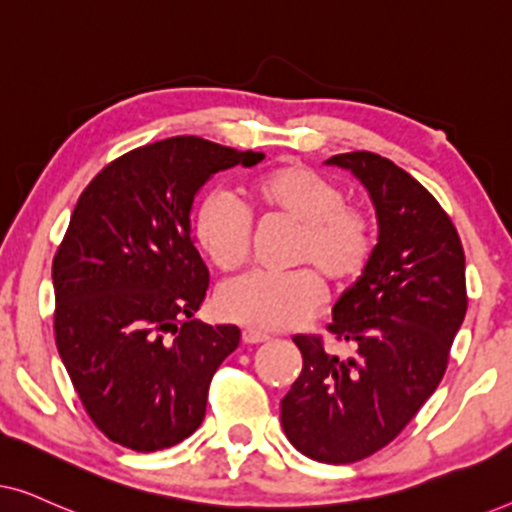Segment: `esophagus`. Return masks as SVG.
<instances>
[{
    "mask_svg": "<svg viewBox=\"0 0 512 512\" xmlns=\"http://www.w3.org/2000/svg\"><path fill=\"white\" fill-rule=\"evenodd\" d=\"M270 335L263 331H256V328H244L242 331V342L244 345H258V342H268Z\"/></svg>",
    "mask_w": 512,
    "mask_h": 512,
    "instance_id": "esophagus-1",
    "label": "esophagus"
}]
</instances>
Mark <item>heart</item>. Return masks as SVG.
Here are the masks:
<instances>
[{
    "mask_svg": "<svg viewBox=\"0 0 512 512\" xmlns=\"http://www.w3.org/2000/svg\"><path fill=\"white\" fill-rule=\"evenodd\" d=\"M244 195L251 212L298 228L291 263L305 268L282 275L251 272L226 284L216 298L221 317L261 331L293 328L324 300L319 275L347 286L373 261V219L324 174L296 163L277 165L247 179ZM193 237L214 268L240 270L251 247L247 209L226 193H209L195 212Z\"/></svg>",
    "mask_w": 512,
    "mask_h": 512,
    "instance_id": "obj_1",
    "label": "heart"
}]
</instances>
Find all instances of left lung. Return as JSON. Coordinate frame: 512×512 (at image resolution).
Segmentation results:
<instances>
[{"mask_svg": "<svg viewBox=\"0 0 512 512\" xmlns=\"http://www.w3.org/2000/svg\"><path fill=\"white\" fill-rule=\"evenodd\" d=\"M375 205L373 261L333 307L328 333L352 342V359L296 335L303 370L282 398V426L298 452L321 464H354L401 433L443 380L466 317V258L438 200L389 158L338 153Z\"/></svg>", "mask_w": 512, "mask_h": 512, "instance_id": "left-lung-1", "label": "left lung"}]
</instances>
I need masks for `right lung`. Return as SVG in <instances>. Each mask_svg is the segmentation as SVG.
<instances>
[{
    "mask_svg": "<svg viewBox=\"0 0 512 512\" xmlns=\"http://www.w3.org/2000/svg\"><path fill=\"white\" fill-rule=\"evenodd\" d=\"M263 158L170 137L111 160L76 202L53 258L55 345L88 417L114 443L165 450L205 419L209 382L240 328L193 319L209 270L191 207L212 174Z\"/></svg>",
    "mask_w": 512,
    "mask_h": 512,
    "instance_id": "right-lung-1",
    "label": "right lung"
}]
</instances>
